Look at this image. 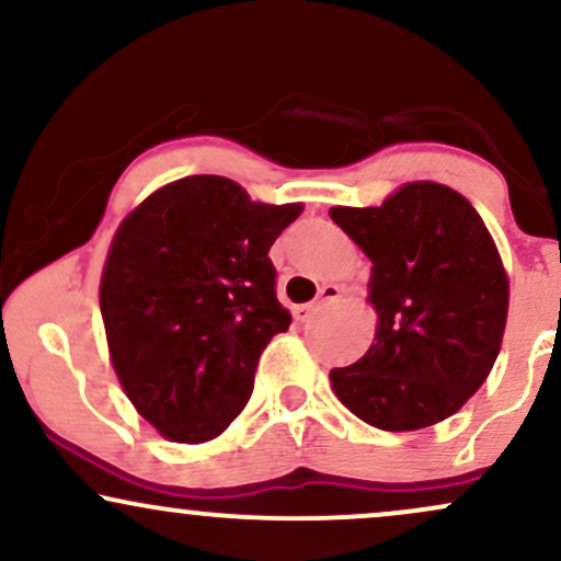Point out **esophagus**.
<instances>
[{"instance_id":"1","label":"esophagus","mask_w":561,"mask_h":561,"mask_svg":"<svg viewBox=\"0 0 561 561\" xmlns=\"http://www.w3.org/2000/svg\"><path fill=\"white\" fill-rule=\"evenodd\" d=\"M340 295H343V289H340L337 285H324L319 289V300L317 302H311V306H295V317L302 321L308 317V313L313 311V308L321 306V302H334L340 298Z\"/></svg>"}]
</instances>
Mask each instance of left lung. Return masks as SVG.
<instances>
[{
    "mask_svg": "<svg viewBox=\"0 0 561 561\" xmlns=\"http://www.w3.org/2000/svg\"><path fill=\"white\" fill-rule=\"evenodd\" d=\"M330 216L369 255L379 317L366 356L330 371L334 396L388 433L448 420L491 375L504 337L508 279L491 231L467 197L435 182Z\"/></svg>",
    "mask_w": 561,
    "mask_h": 561,
    "instance_id": "8db88e82",
    "label": "left lung"
}]
</instances>
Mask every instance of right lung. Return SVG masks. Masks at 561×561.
<instances>
[{"instance_id":"add662e5","label":"right lung","mask_w":561,"mask_h":561,"mask_svg":"<svg viewBox=\"0 0 561 561\" xmlns=\"http://www.w3.org/2000/svg\"><path fill=\"white\" fill-rule=\"evenodd\" d=\"M300 214L231 179L186 176L115 231L100 282L111 362L169 440H214L248 403L263 347L293 321L268 250Z\"/></svg>"}]
</instances>
